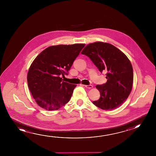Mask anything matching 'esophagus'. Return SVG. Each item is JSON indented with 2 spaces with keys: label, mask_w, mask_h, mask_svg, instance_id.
I'll return each instance as SVG.
<instances>
[{
  "label": "esophagus",
  "mask_w": 156,
  "mask_h": 156,
  "mask_svg": "<svg viewBox=\"0 0 156 156\" xmlns=\"http://www.w3.org/2000/svg\"><path fill=\"white\" fill-rule=\"evenodd\" d=\"M84 86L85 87H86L87 88H88V89H91V88L93 87L92 85H84Z\"/></svg>",
  "instance_id": "esophagus-1"
}]
</instances>
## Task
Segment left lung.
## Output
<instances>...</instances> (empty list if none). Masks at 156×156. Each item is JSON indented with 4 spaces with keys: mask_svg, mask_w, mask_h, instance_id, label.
Returning <instances> with one entry per match:
<instances>
[{
    "mask_svg": "<svg viewBox=\"0 0 156 156\" xmlns=\"http://www.w3.org/2000/svg\"><path fill=\"white\" fill-rule=\"evenodd\" d=\"M81 53L90 58L101 73L107 71V82L96 85L101 96L94 105L105 110L119 107L127 99L133 85V67L129 60L115 46L102 42L89 44Z\"/></svg>",
    "mask_w": 156,
    "mask_h": 156,
    "instance_id": "1",
    "label": "left lung"
}]
</instances>
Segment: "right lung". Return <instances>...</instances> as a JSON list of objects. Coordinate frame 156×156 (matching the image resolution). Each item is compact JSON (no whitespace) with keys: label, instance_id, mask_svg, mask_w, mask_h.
Segmentation results:
<instances>
[{"label":"right lung","instance_id":"add662e5","mask_svg":"<svg viewBox=\"0 0 156 156\" xmlns=\"http://www.w3.org/2000/svg\"><path fill=\"white\" fill-rule=\"evenodd\" d=\"M85 44L50 46L36 57L27 75L29 89L37 104L56 110L69 102L76 85L62 82Z\"/></svg>","mask_w":156,"mask_h":156}]
</instances>
